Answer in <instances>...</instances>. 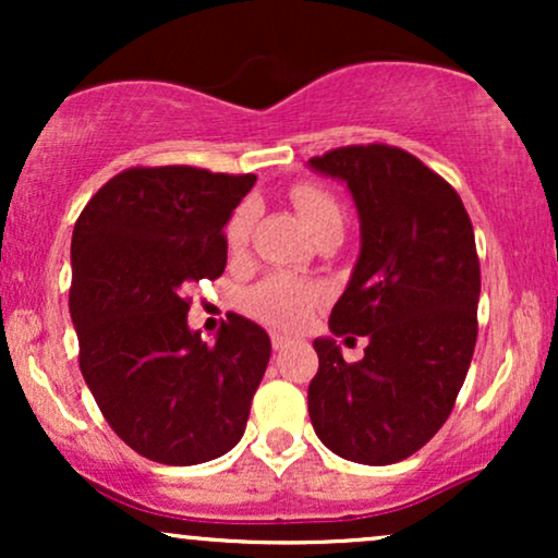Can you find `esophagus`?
<instances>
[{
    "instance_id": "34e87169",
    "label": "esophagus",
    "mask_w": 558,
    "mask_h": 558,
    "mask_svg": "<svg viewBox=\"0 0 558 558\" xmlns=\"http://www.w3.org/2000/svg\"><path fill=\"white\" fill-rule=\"evenodd\" d=\"M270 338H272V349L275 351H283V349H288V345L293 343L291 336H286V332H278V330H272Z\"/></svg>"
}]
</instances>
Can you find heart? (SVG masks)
Instances as JSON below:
<instances>
[{
    "label": "heart",
    "instance_id": "1",
    "mask_svg": "<svg viewBox=\"0 0 558 558\" xmlns=\"http://www.w3.org/2000/svg\"><path fill=\"white\" fill-rule=\"evenodd\" d=\"M293 204H296L301 220L306 222L310 233L319 222L330 220V217L341 215V207L328 191L317 189V185L301 183L293 189ZM257 207L254 202H243L230 215L226 239L230 248H239L246 243L248 230H252ZM325 299V291L312 280L299 278L291 272H275L259 280L252 291L246 293V310L262 323L275 325V328H299L301 323L310 319L312 312L317 310L319 301Z\"/></svg>",
    "mask_w": 558,
    "mask_h": 558
}]
</instances>
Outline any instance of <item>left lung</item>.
I'll list each match as a JSON object with an SVG mask.
<instances>
[{
	"instance_id": "8db88e82",
	"label": "left lung",
	"mask_w": 558,
	"mask_h": 558,
	"mask_svg": "<svg viewBox=\"0 0 558 558\" xmlns=\"http://www.w3.org/2000/svg\"><path fill=\"white\" fill-rule=\"evenodd\" d=\"M345 183L360 215V257L317 338L310 420L338 457L393 464L444 427L477 341L480 262L462 198L438 172L386 144L310 159ZM367 335L360 363L335 336Z\"/></svg>"
}]
</instances>
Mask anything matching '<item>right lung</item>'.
Instances as JSON below:
<instances>
[{
  "label": "right lung",
  "instance_id": "obj_1",
  "mask_svg": "<svg viewBox=\"0 0 558 558\" xmlns=\"http://www.w3.org/2000/svg\"><path fill=\"white\" fill-rule=\"evenodd\" d=\"M254 183L189 165L131 168L75 222L70 317L83 380L112 430L151 462H209L246 430L270 336L230 315L207 343L189 328L183 291L226 270L222 228Z\"/></svg>",
  "mask_w": 558,
  "mask_h": 558
}]
</instances>
